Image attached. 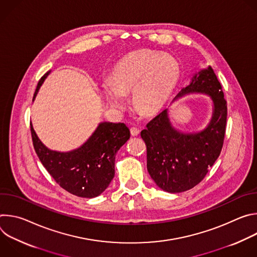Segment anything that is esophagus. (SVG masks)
I'll return each mask as SVG.
<instances>
[{"label": "esophagus", "instance_id": "34e87169", "mask_svg": "<svg viewBox=\"0 0 257 257\" xmlns=\"http://www.w3.org/2000/svg\"><path fill=\"white\" fill-rule=\"evenodd\" d=\"M130 132H131V135H132V136H137V135H139L140 130H139L138 128H136V127H131Z\"/></svg>", "mask_w": 257, "mask_h": 257}]
</instances>
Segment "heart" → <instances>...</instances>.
Instances as JSON below:
<instances>
[{
	"instance_id": "b5f03b06",
	"label": "heart",
	"mask_w": 257,
	"mask_h": 257,
	"mask_svg": "<svg viewBox=\"0 0 257 257\" xmlns=\"http://www.w3.org/2000/svg\"><path fill=\"white\" fill-rule=\"evenodd\" d=\"M180 77V65L171 55L140 50L123 57L113 70V77L102 79V90L113 107L123 111L126 93L132 91L135 107L155 114L163 107Z\"/></svg>"
}]
</instances>
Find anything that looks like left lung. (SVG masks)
<instances>
[{"label": "left lung", "mask_w": 257, "mask_h": 257, "mask_svg": "<svg viewBox=\"0 0 257 257\" xmlns=\"http://www.w3.org/2000/svg\"><path fill=\"white\" fill-rule=\"evenodd\" d=\"M205 94L212 102L209 123L200 131L175 128L169 108L141 131L148 149V171L156 184L169 193L187 191L205 177L221 154L227 122V101L212 68L200 69L174 100L187 94Z\"/></svg>", "instance_id": "obj_1"}]
</instances>
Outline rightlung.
<instances>
[{"label":"right lung","instance_id":"right-lung-1","mask_svg":"<svg viewBox=\"0 0 257 257\" xmlns=\"http://www.w3.org/2000/svg\"><path fill=\"white\" fill-rule=\"evenodd\" d=\"M50 73L41 78L33 100ZM30 130L35 153L50 175L63 189L84 198L96 197L107 188L115 176L116 155L130 138L124 123L101 122L80 148L61 153L48 149L32 124Z\"/></svg>","mask_w":257,"mask_h":257}]
</instances>
